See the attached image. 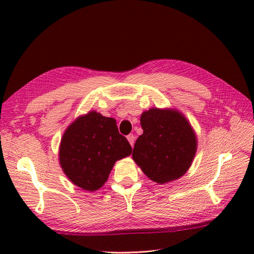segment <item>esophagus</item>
<instances>
[{
    "label": "esophagus",
    "instance_id": "1",
    "mask_svg": "<svg viewBox=\"0 0 254 254\" xmlns=\"http://www.w3.org/2000/svg\"><path fill=\"white\" fill-rule=\"evenodd\" d=\"M127 141H128V143L131 144V146L133 147L134 142H135V136H134L133 134H130V135H127Z\"/></svg>",
    "mask_w": 254,
    "mask_h": 254
}]
</instances>
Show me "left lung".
<instances>
[{"label":"left lung","instance_id":"8db88e82","mask_svg":"<svg viewBox=\"0 0 254 254\" xmlns=\"http://www.w3.org/2000/svg\"><path fill=\"white\" fill-rule=\"evenodd\" d=\"M143 134L132 157L150 180L159 185L179 179L190 168L197 139L188 119L176 109L150 108L141 116Z\"/></svg>","mask_w":254,"mask_h":254}]
</instances>
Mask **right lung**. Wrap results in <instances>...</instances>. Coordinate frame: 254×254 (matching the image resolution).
<instances>
[{
    "mask_svg": "<svg viewBox=\"0 0 254 254\" xmlns=\"http://www.w3.org/2000/svg\"><path fill=\"white\" fill-rule=\"evenodd\" d=\"M131 153V145L119 133L115 119L89 111L66 127L59 160L73 185L93 192L105 185L116 161Z\"/></svg>",
    "mask_w": 254,
    "mask_h": 254,
    "instance_id": "obj_1",
    "label": "right lung"
}]
</instances>
